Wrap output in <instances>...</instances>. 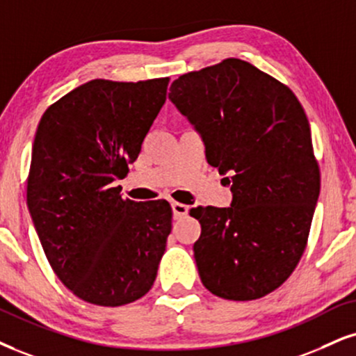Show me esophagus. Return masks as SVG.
<instances>
[{
  "mask_svg": "<svg viewBox=\"0 0 356 356\" xmlns=\"http://www.w3.org/2000/svg\"><path fill=\"white\" fill-rule=\"evenodd\" d=\"M171 209H173L175 218H183V216H186L188 211H190V206L178 203V201H173V203H171Z\"/></svg>",
  "mask_w": 356,
  "mask_h": 356,
  "instance_id": "34e87169",
  "label": "esophagus"
}]
</instances>
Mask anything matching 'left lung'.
I'll use <instances>...</instances> for the list:
<instances>
[{
	"mask_svg": "<svg viewBox=\"0 0 356 356\" xmlns=\"http://www.w3.org/2000/svg\"><path fill=\"white\" fill-rule=\"evenodd\" d=\"M168 99L232 175L229 208L198 206L193 245L201 282L227 300L261 299L299 264L320 193L312 135L296 94L241 59L179 76Z\"/></svg>",
	"mask_w": 356,
	"mask_h": 356,
	"instance_id": "8db88e82",
	"label": "left lung"
}]
</instances>
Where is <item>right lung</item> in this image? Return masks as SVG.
<instances>
[{"mask_svg": "<svg viewBox=\"0 0 356 356\" xmlns=\"http://www.w3.org/2000/svg\"><path fill=\"white\" fill-rule=\"evenodd\" d=\"M170 79H94L44 112L33 143L28 208L47 261L79 299L102 307L152 289L171 231L168 201L122 200L166 100Z\"/></svg>", "mask_w": 356, "mask_h": 356, "instance_id": "obj_1", "label": "right lung"}]
</instances>
